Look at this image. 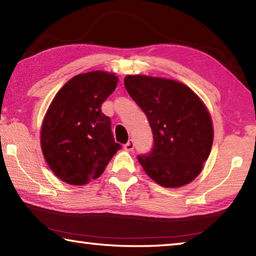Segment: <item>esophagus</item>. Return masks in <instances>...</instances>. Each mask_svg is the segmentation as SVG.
<instances>
[{
    "mask_svg": "<svg viewBox=\"0 0 256 256\" xmlns=\"http://www.w3.org/2000/svg\"><path fill=\"white\" fill-rule=\"evenodd\" d=\"M124 149L128 151H132L134 149V142L133 140H128L126 142V144H124Z\"/></svg>",
    "mask_w": 256,
    "mask_h": 256,
    "instance_id": "34e87169",
    "label": "esophagus"
}]
</instances>
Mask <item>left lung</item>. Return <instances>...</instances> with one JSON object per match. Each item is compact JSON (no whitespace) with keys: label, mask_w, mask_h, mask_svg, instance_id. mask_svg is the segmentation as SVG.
I'll list each match as a JSON object with an SVG mask.
<instances>
[{"label":"left lung","mask_w":256,"mask_h":256,"mask_svg":"<svg viewBox=\"0 0 256 256\" xmlns=\"http://www.w3.org/2000/svg\"><path fill=\"white\" fill-rule=\"evenodd\" d=\"M124 86L152 128V149L138 156L146 175L164 188L188 184L201 172L214 141L204 104L188 86L164 78L128 76Z\"/></svg>","instance_id":"8db88e82"}]
</instances>
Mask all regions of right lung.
<instances>
[{
  "mask_svg": "<svg viewBox=\"0 0 256 256\" xmlns=\"http://www.w3.org/2000/svg\"><path fill=\"white\" fill-rule=\"evenodd\" d=\"M116 84L112 73H84L68 81L52 102L42 126V150L66 183L84 185L98 178L122 148L112 136L110 118L102 112Z\"/></svg>",
  "mask_w": 256,
  "mask_h": 256,
  "instance_id": "obj_1",
  "label": "right lung"
}]
</instances>
